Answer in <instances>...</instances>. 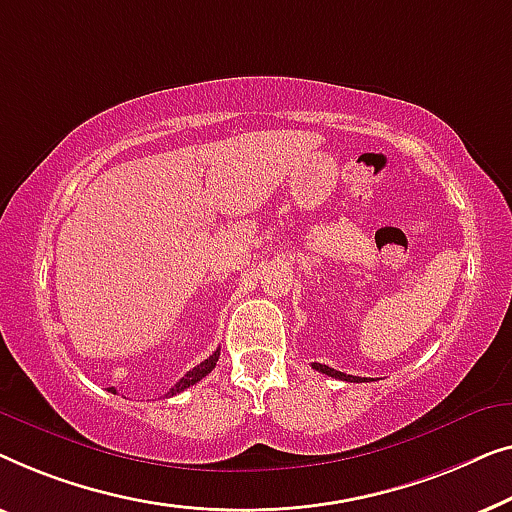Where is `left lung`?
Returning <instances> with one entry per match:
<instances>
[{
  "mask_svg": "<svg viewBox=\"0 0 512 512\" xmlns=\"http://www.w3.org/2000/svg\"><path fill=\"white\" fill-rule=\"evenodd\" d=\"M311 366H313V369H315V371L325 373V376H331V378L345 380V383H369V378H359V376H348V373H341V371L331 369V366H325V364H318V362H313Z\"/></svg>",
  "mask_w": 512,
  "mask_h": 512,
  "instance_id": "8db88e82",
  "label": "left lung"
}]
</instances>
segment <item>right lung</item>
Listing matches in <instances>:
<instances>
[{"label": "right lung", "mask_w": 512, "mask_h": 512, "mask_svg": "<svg viewBox=\"0 0 512 512\" xmlns=\"http://www.w3.org/2000/svg\"><path fill=\"white\" fill-rule=\"evenodd\" d=\"M218 357H220V350H215L211 357H208V359H204V362H201V364H197V366H194V369H192V371H187V373H185V376H183L181 380H178V383H176L174 387H171V390L167 392V397H174V394H181L183 390H187V387L197 385L201 378H204V376H208V373H211V371L215 369V362H218ZM109 390H111V392L115 394V390H113V387H109Z\"/></svg>", "instance_id": "obj_1"}]
</instances>
